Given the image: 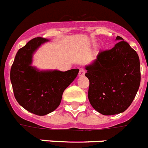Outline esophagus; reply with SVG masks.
Wrapping results in <instances>:
<instances>
[{
    "mask_svg": "<svg viewBox=\"0 0 148 148\" xmlns=\"http://www.w3.org/2000/svg\"><path fill=\"white\" fill-rule=\"evenodd\" d=\"M85 74V70L84 69V68H80L79 69V73H78V75L79 76H82V75H84Z\"/></svg>",
    "mask_w": 148,
    "mask_h": 148,
    "instance_id": "34e87169",
    "label": "esophagus"
}]
</instances>
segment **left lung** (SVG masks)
I'll return each instance as SVG.
<instances>
[{"label":"left lung","instance_id":"8db88e82","mask_svg":"<svg viewBox=\"0 0 148 148\" xmlns=\"http://www.w3.org/2000/svg\"><path fill=\"white\" fill-rule=\"evenodd\" d=\"M112 49L100 51L86 66L90 81L88 99L92 108L105 116L126 110L135 98L141 82L139 58L120 36Z\"/></svg>","mask_w":148,"mask_h":148}]
</instances>
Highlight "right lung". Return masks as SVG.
I'll list each match as a JSON object with an SVG mask.
<instances>
[{"label": "right lung", "mask_w": 148, "mask_h": 148, "mask_svg": "<svg viewBox=\"0 0 148 148\" xmlns=\"http://www.w3.org/2000/svg\"><path fill=\"white\" fill-rule=\"evenodd\" d=\"M47 40L41 37L30 40L18 51L10 70L15 99L24 109L38 116L47 115L58 108L63 92L79 71H39L31 66L34 52Z\"/></svg>", "instance_id": "1"}]
</instances>
